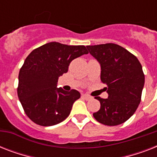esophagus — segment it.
<instances>
[{
  "label": "esophagus",
  "mask_w": 157,
  "mask_h": 157,
  "mask_svg": "<svg viewBox=\"0 0 157 157\" xmlns=\"http://www.w3.org/2000/svg\"><path fill=\"white\" fill-rule=\"evenodd\" d=\"M82 98H85L86 100H90V99H91V98H92V97L90 95H88V94H82Z\"/></svg>",
  "instance_id": "esophagus-1"
}]
</instances>
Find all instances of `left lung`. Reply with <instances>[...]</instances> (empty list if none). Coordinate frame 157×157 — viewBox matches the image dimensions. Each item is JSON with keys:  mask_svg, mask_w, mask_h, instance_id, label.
Segmentation results:
<instances>
[{"mask_svg": "<svg viewBox=\"0 0 157 157\" xmlns=\"http://www.w3.org/2000/svg\"><path fill=\"white\" fill-rule=\"evenodd\" d=\"M90 54L101 67V81L107 85L108 98L95 97L100 109L93 114L105 125H118L134 115L141 101L144 71L139 59L124 48L107 43L87 45Z\"/></svg>", "mask_w": 157, "mask_h": 157, "instance_id": "left-lung-1", "label": "left lung"}]
</instances>
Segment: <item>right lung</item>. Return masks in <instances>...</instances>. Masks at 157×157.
Returning <instances> with one entry per match:
<instances>
[{
	"label": "right lung",
	"mask_w": 157,
	"mask_h": 157,
	"mask_svg": "<svg viewBox=\"0 0 157 157\" xmlns=\"http://www.w3.org/2000/svg\"><path fill=\"white\" fill-rule=\"evenodd\" d=\"M88 53L84 45L50 42L26 58L18 74V96L26 115L34 123L51 126L68 117L81 94L57 88L58 80L67 72L73 59Z\"/></svg>",
	"instance_id": "obj_1"
}]
</instances>
